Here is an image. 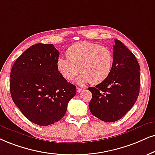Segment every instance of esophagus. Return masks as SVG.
<instances>
[{
	"label": "esophagus",
	"instance_id": "34e87169",
	"mask_svg": "<svg viewBox=\"0 0 155 155\" xmlns=\"http://www.w3.org/2000/svg\"><path fill=\"white\" fill-rule=\"evenodd\" d=\"M84 89V88H81V87H77L76 88V91H77V93H80V92L83 91Z\"/></svg>",
	"mask_w": 155,
	"mask_h": 155
}]
</instances>
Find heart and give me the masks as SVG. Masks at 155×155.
<instances>
[{
    "label": "heart",
    "mask_w": 155,
    "mask_h": 155,
    "mask_svg": "<svg viewBox=\"0 0 155 155\" xmlns=\"http://www.w3.org/2000/svg\"><path fill=\"white\" fill-rule=\"evenodd\" d=\"M67 58L59 57L56 68L64 79L71 81L79 74L76 82H88L97 85L104 81L110 75L114 64L111 51L97 44L81 41L71 45L66 50Z\"/></svg>",
    "instance_id": "1"
}]
</instances>
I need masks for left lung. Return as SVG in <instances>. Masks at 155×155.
<instances>
[{
	"mask_svg": "<svg viewBox=\"0 0 155 155\" xmlns=\"http://www.w3.org/2000/svg\"><path fill=\"white\" fill-rule=\"evenodd\" d=\"M114 42L110 75L102 83L89 88L92 94L90 111L107 122L122 118L132 109L140 94V64L120 41L115 39Z\"/></svg>",
	"mask_w": 155,
	"mask_h": 155,
	"instance_id": "obj_1",
	"label": "left lung"
}]
</instances>
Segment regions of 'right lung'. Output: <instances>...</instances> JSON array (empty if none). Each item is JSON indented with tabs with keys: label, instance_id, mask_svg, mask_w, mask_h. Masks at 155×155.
<instances>
[{
	"label": "right lung",
	"instance_id": "obj_1",
	"mask_svg": "<svg viewBox=\"0 0 155 155\" xmlns=\"http://www.w3.org/2000/svg\"><path fill=\"white\" fill-rule=\"evenodd\" d=\"M59 52L51 44L29 47L11 71L10 91L15 104L28 120L48 126L63 118L76 93L56 68Z\"/></svg>",
	"mask_w": 155,
	"mask_h": 155
}]
</instances>
